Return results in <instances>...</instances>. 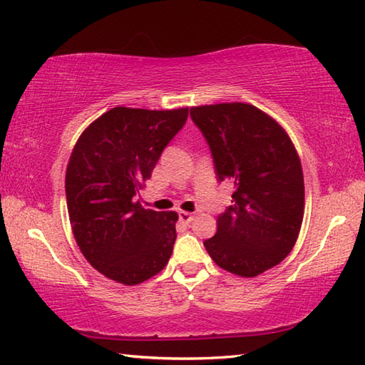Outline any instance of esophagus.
Listing matches in <instances>:
<instances>
[{"mask_svg":"<svg viewBox=\"0 0 365 365\" xmlns=\"http://www.w3.org/2000/svg\"><path fill=\"white\" fill-rule=\"evenodd\" d=\"M178 216H180V221L182 224H190L192 221H194V215H192V212H189V211H180V212H178Z\"/></svg>","mask_w":365,"mask_h":365,"instance_id":"1","label":"esophagus"}]
</instances>
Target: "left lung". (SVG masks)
<instances>
[{"mask_svg": "<svg viewBox=\"0 0 365 365\" xmlns=\"http://www.w3.org/2000/svg\"><path fill=\"white\" fill-rule=\"evenodd\" d=\"M190 118L208 143L217 181L235 189L203 245L224 270L257 277L297 242L305 205L297 150L281 125L247 103L190 108Z\"/></svg>", "mask_w": 365, "mask_h": 365, "instance_id": "obj_1", "label": "left lung"}]
</instances>
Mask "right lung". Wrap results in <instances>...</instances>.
I'll use <instances>...</instances> for the list:
<instances>
[{"label": "right lung", "mask_w": 365, "mask_h": 365, "mask_svg": "<svg viewBox=\"0 0 365 365\" xmlns=\"http://www.w3.org/2000/svg\"><path fill=\"white\" fill-rule=\"evenodd\" d=\"M187 115V108H113L76 143L65 178L68 215L81 252L106 278L140 284L168 264L178 215L144 210L136 197Z\"/></svg>", "instance_id": "obj_1"}]
</instances>
